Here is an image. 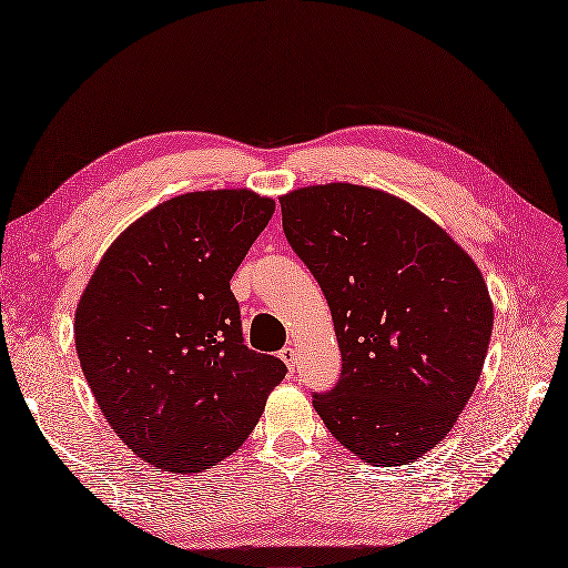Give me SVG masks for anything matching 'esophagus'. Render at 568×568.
<instances>
[{
	"label": "esophagus",
	"mask_w": 568,
	"mask_h": 568,
	"mask_svg": "<svg viewBox=\"0 0 568 568\" xmlns=\"http://www.w3.org/2000/svg\"><path fill=\"white\" fill-rule=\"evenodd\" d=\"M280 358H282L284 365L288 367V372L295 369V348H293V346H284V348L280 351Z\"/></svg>",
	"instance_id": "34e87169"
}]
</instances>
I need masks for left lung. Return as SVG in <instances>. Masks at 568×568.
<instances>
[{
    "instance_id": "obj_1",
    "label": "left lung",
    "mask_w": 568,
    "mask_h": 568,
    "mask_svg": "<svg viewBox=\"0 0 568 568\" xmlns=\"http://www.w3.org/2000/svg\"><path fill=\"white\" fill-rule=\"evenodd\" d=\"M280 203L342 351L339 384L314 409L363 463H416L478 384L495 323L488 284L435 220L382 189L312 184Z\"/></svg>"
}]
</instances>
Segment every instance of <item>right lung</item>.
I'll return each mask as SVG.
<instances>
[{
  "instance_id": "add662e5",
  "label": "right lung",
  "mask_w": 568,
  "mask_h": 568,
  "mask_svg": "<svg viewBox=\"0 0 568 568\" xmlns=\"http://www.w3.org/2000/svg\"><path fill=\"white\" fill-rule=\"evenodd\" d=\"M275 212L252 189L159 203L105 250L73 337L108 425L169 474H201L256 427L286 365L242 344L231 277Z\"/></svg>"
}]
</instances>
